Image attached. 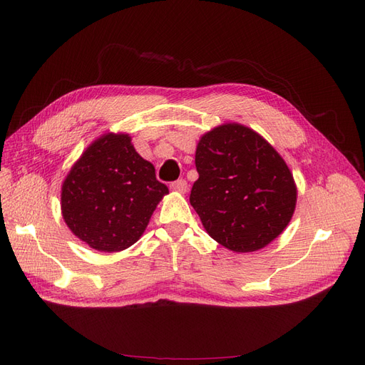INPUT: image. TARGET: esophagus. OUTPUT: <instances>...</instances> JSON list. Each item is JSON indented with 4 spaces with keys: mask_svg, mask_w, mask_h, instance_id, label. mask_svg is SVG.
Instances as JSON below:
<instances>
[{
    "mask_svg": "<svg viewBox=\"0 0 365 365\" xmlns=\"http://www.w3.org/2000/svg\"><path fill=\"white\" fill-rule=\"evenodd\" d=\"M170 189L173 192H178V193H185L187 192V181L185 180H178L170 184Z\"/></svg>",
    "mask_w": 365,
    "mask_h": 365,
    "instance_id": "esophagus-1",
    "label": "esophagus"
}]
</instances>
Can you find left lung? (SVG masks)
<instances>
[{"mask_svg": "<svg viewBox=\"0 0 365 365\" xmlns=\"http://www.w3.org/2000/svg\"><path fill=\"white\" fill-rule=\"evenodd\" d=\"M190 204L217 244L251 252L288 227L297 187L288 164L269 143L239 123L204 134L196 146Z\"/></svg>", "mask_w": 365, "mask_h": 365, "instance_id": "obj_1", "label": "left lung"}]
</instances>
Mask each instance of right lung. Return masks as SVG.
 I'll return each instance as SVG.
<instances>
[{
	"label": "right lung",
	"mask_w": 365,
	"mask_h": 365,
	"mask_svg": "<svg viewBox=\"0 0 365 365\" xmlns=\"http://www.w3.org/2000/svg\"><path fill=\"white\" fill-rule=\"evenodd\" d=\"M169 189L128 134L102 135L74 163L62 184L65 224L88 247L118 252L134 245Z\"/></svg>",
	"instance_id": "obj_1"
}]
</instances>
